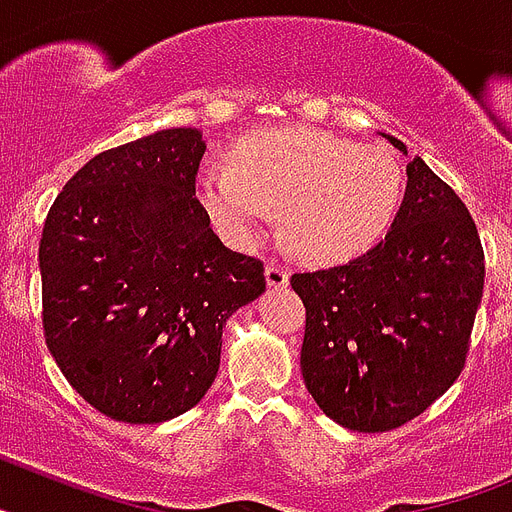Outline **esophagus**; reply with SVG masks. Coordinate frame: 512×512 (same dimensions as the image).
<instances>
[{
  "label": "esophagus",
  "mask_w": 512,
  "mask_h": 512,
  "mask_svg": "<svg viewBox=\"0 0 512 512\" xmlns=\"http://www.w3.org/2000/svg\"><path fill=\"white\" fill-rule=\"evenodd\" d=\"M287 282H290V272H287L285 266L269 261V264H266V285H269V287H287Z\"/></svg>",
  "instance_id": "obj_1"
}]
</instances>
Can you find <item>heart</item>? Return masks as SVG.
I'll use <instances>...</instances> for the list:
<instances>
[{
	"instance_id": "1",
	"label": "heart",
	"mask_w": 512,
	"mask_h": 512,
	"mask_svg": "<svg viewBox=\"0 0 512 512\" xmlns=\"http://www.w3.org/2000/svg\"><path fill=\"white\" fill-rule=\"evenodd\" d=\"M198 198L235 246H253L280 211L285 240L316 264L353 259L390 227L403 167L387 146L314 130H264L235 149V167L206 164Z\"/></svg>"
}]
</instances>
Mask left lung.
Segmentation results:
<instances>
[{
  "label": "left lung",
  "mask_w": 512,
  "mask_h": 512,
  "mask_svg": "<svg viewBox=\"0 0 512 512\" xmlns=\"http://www.w3.org/2000/svg\"><path fill=\"white\" fill-rule=\"evenodd\" d=\"M382 138L408 156L395 135ZM405 175L384 240L290 280L306 306L303 382L353 432L398 429L450 390L484 293V251L463 201L421 156Z\"/></svg>",
  "instance_id": "8db88e82"
}]
</instances>
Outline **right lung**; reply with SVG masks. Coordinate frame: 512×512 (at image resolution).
I'll use <instances>...</instances> for the list:
<instances>
[{"instance_id":"obj_1","label":"right lung","mask_w":512,"mask_h":512,"mask_svg":"<svg viewBox=\"0 0 512 512\" xmlns=\"http://www.w3.org/2000/svg\"><path fill=\"white\" fill-rule=\"evenodd\" d=\"M198 128H167L80 167L46 217L44 335L96 411L162 424L204 398L222 329L266 290L264 264L214 235L196 198Z\"/></svg>"}]
</instances>
